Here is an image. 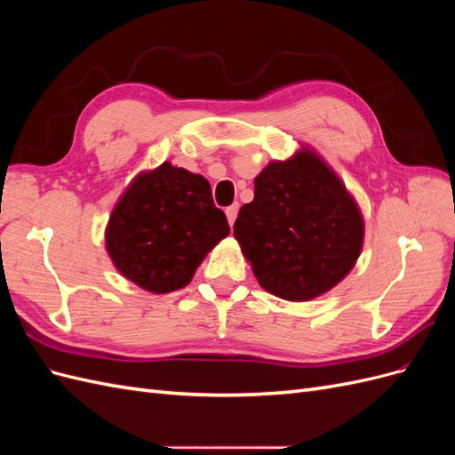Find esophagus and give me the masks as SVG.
Here are the masks:
<instances>
[{"mask_svg":"<svg viewBox=\"0 0 455 455\" xmlns=\"http://www.w3.org/2000/svg\"><path fill=\"white\" fill-rule=\"evenodd\" d=\"M237 212H239V204H231V206H228V209H226V216H228V222H229V226L235 224Z\"/></svg>","mask_w":455,"mask_h":455,"instance_id":"obj_1","label":"esophagus"}]
</instances>
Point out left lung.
Instances as JSON below:
<instances>
[{"mask_svg": "<svg viewBox=\"0 0 455 455\" xmlns=\"http://www.w3.org/2000/svg\"><path fill=\"white\" fill-rule=\"evenodd\" d=\"M261 288L291 301L328 292L363 249L359 206L311 149L271 161L254 180V201L233 226Z\"/></svg>", "mask_w": 455, "mask_h": 455, "instance_id": "obj_1", "label": "left lung"}]
</instances>
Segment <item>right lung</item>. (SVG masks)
<instances>
[{"instance_id": "right-lung-1", "label": "right lung", "mask_w": 455, "mask_h": 455, "mask_svg": "<svg viewBox=\"0 0 455 455\" xmlns=\"http://www.w3.org/2000/svg\"><path fill=\"white\" fill-rule=\"evenodd\" d=\"M228 233L211 184L163 163L136 176L117 201L106 228V251L123 277L148 292L167 294L191 281Z\"/></svg>"}]
</instances>
